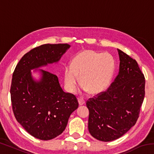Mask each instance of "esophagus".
I'll list each match as a JSON object with an SVG mask.
<instances>
[{
    "label": "esophagus",
    "instance_id": "1",
    "mask_svg": "<svg viewBox=\"0 0 154 154\" xmlns=\"http://www.w3.org/2000/svg\"><path fill=\"white\" fill-rule=\"evenodd\" d=\"M78 103H79V105H83L85 104V100L82 98H78Z\"/></svg>",
    "mask_w": 154,
    "mask_h": 154
}]
</instances>
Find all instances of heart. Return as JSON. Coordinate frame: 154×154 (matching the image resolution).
I'll use <instances>...</instances> for the list:
<instances>
[{
	"label": "heart",
	"instance_id": "b5f03b06",
	"mask_svg": "<svg viewBox=\"0 0 154 154\" xmlns=\"http://www.w3.org/2000/svg\"><path fill=\"white\" fill-rule=\"evenodd\" d=\"M115 71V60L109 53L85 49L77 54L64 69V86L68 92L77 90L79 77L84 91L90 94L103 92L110 84Z\"/></svg>",
	"mask_w": 154,
	"mask_h": 154
}]
</instances>
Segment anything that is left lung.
Returning <instances> with one entry per match:
<instances>
[{
  "instance_id": "8db88e82",
  "label": "left lung",
  "mask_w": 154,
  "mask_h": 154,
  "mask_svg": "<svg viewBox=\"0 0 154 154\" xmlns=\"http://www.w3.org/2000/svg\"><path fill=\"white\" fill-rule=\"evenodd\" d=\"M118 51V75L106 91L86 102L90 133L105 142L119 139L134 126L145 97V77L137 61Z\"/></svg>"
}]
</instances>
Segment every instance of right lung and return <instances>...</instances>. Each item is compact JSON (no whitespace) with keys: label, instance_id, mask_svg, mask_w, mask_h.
<instances>
[{"label":"right lung","instance_id":"right-lung-1","mask_svg":"<svg viewBox=\"0 0 154 154\" xmlns=\"http://www.w3.org/2000/svg\"><path fill=\"white\" fill-rule=\"evenodd\" d=\"M69 48L60 43L33 48L21 58L13 73L10 92L15 119L36 139L51 140L62 134L79 103L74 94L62 90L56 75L40 70L42 77L35 82L30 70L58 62Z\"/></svg>","mask_w":154,"mask_h":154}]
</instances>
